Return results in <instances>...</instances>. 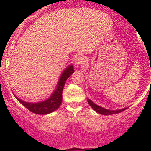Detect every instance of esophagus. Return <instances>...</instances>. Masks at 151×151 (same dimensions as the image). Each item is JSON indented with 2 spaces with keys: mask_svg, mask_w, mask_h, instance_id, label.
<instances>
[{
  "mask_svg": "<svg viewBox=\"0 0 151 151\" xmlns=\"http://www.w3.org/2000/svg\"><path fill=\"white\" fill-rule=\"evenodd\" d=\"M74 65L77 67H81V66L84 65V64H85V59L83 56H81V55H78L75 58L74 60Z\"/></svg>",
  "mask_w": 151,
  "mask_h": 151,
  "instance_id": "esophagus-1",
  "label": "esophagus"
}]
</instances>
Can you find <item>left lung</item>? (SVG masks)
I'll return each mask as SVG.
<instances>
[{
	"mask_svg": "<svg viewBox=\"0 0 151 151\" xmlns=\"http://www.w3.org/2000/svg\"><path fill=\"white\" fill-rule=\"evenodd\" d=\"M87 101H88V103H89V104L90 105V106H91V108L95 111H96L97 113L100 114H102V115H111V114L120 113V112H122L123 111L126 110V109H127V108H124V109H119V110H109V109L102 108L101 106H99L96 105V104H94L93 101H91L89 99H87Z\"/></svg>",
	"mask_w": 151,
	"mask_h": 151,
	"instance_id": "1",
	"label": "left lung"
}]
</instances>
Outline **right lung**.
Instances as JSON below:
<instances>
[{
  "mask_svg": "<svg viewBox=\"0 0 151 151\" xmlns=\"http://www.w3.org/2000/svg\"><path fill=\"white\" fill-rule=\"evenodd\" d=\"M74 72V67L72 65H70L63 71L60 79H59L58 84H57L56 89L52 94L50 96L47 100L45 101L37 102V103H29L20 99L16 96L15 97L18 99V101L22 104L25 108L30 110L31 112L37 114H48L52 113L57 110L60 106L62 100V91H63L64 86H65L66 81L70 77L71 74H73Z\"/></svg>",
  "mask_w": 151,
  "mask_h": 151,
  "instance_id": "1",
  "label": "right lung"
}]
</instances>
